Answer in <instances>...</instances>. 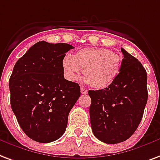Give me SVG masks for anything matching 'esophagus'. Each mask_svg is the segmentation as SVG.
Returning <instances> with one entry per match:
<instances>
[{
	"instance_id": "1",
	"label": "esophagus",
	"mask_w": 160,
	"mask_h": 160,
	"mask_svg": "<svg viewBox=\"0 0 160 160\" xmlns=\"http://www.w3.org/2000/svg\"><path fill=\"white\" fill-rule=\"evenodd\" d=\"M80 92H81V94H84V95L87 94V91H86L85 88H83V87H81V88H80Z\"/></svg>"
}]
</instances>
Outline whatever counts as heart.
I'll return each mask as SVG.
<instances>
[{"label": "heart", "instance_id": "heart-1", "mask_svg": "<svg viewBox=\"0 0 160 160\" xmlns=\"http://www.w3.org/2000/svg\"><path fill=\"white\" fill-rule=\"evenodd\" d=\"M64 73L70 80H76L83 70L85 81L95 89H106L120 74L122 58L105 48H85L74 57L66 55L62 62Z\"/></svg>", "mask_w": 160, "mask_h": 160}]
</instances>
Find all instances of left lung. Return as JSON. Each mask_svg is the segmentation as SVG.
I'll list each match as a JSON object with an SVG mask.
<instances>
[{"mask_svg":"<svg viewBox=\"0 0 160 160\" xmlns=\"http://www.w3.org/2000/svg\"><path fill=\"white\" fill-rule=\"evenodd\" d=\"M120 74L109 87L89 91L90 118L96 138L116 144L128 139L142 120L148 101L147 72L137 58L122 48Z\"/></svg>","mask_w":160,"mask_h":160,"instance_id":"1","label":"left lung"}]
</instances>
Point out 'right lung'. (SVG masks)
I'll return each instance as SVG.
<instances>
[{"instance_id": "right-lung-1", "label": "right lung", "mask_w": 160, "mask_h": 160, "mask_svg": "<svg viewBox=\"0 0 160 160\" xmlns=\"http://www.w3.org/2000/svg\"><path fill=\"white\" fill-rule=\"evenodd\" d=\"M74 48L41 41L16 63L9 80L11 107L31 139L47 143L64 133L68 116L80 96V85L64 77L63 59Z\"/></svg>"}]
</instances>
